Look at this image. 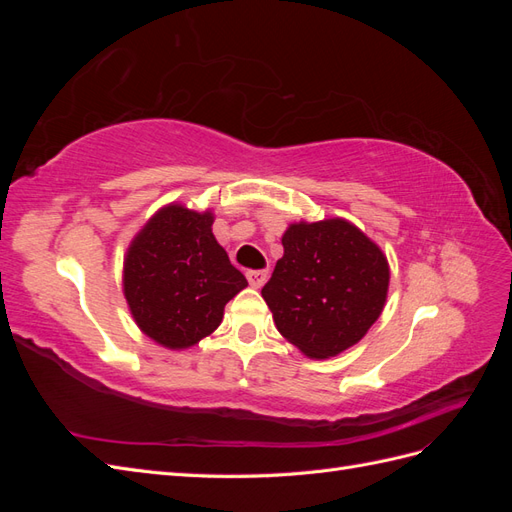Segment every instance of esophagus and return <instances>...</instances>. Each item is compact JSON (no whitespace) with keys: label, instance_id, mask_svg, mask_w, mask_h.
<instances>
[{"label":"esophagus","instance_id":"esophagus-1","mask_svg":"<svg viewBox=\"0 0 512 512\" xmlns=\"http://www.w3.org/2000/svg\"><path fill=\"white\" fill-rule=\"evenodd\" d=\"M267 277H269V271H265V269H258V271H247V282H250V286L252 288H262L265 286V282H267Z\"/></svg>","mask_w":512,"mask_h":512}]
</instances>
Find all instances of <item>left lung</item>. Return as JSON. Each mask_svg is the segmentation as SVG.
<instances>
[{
    "instance_id": "8db88e82",
    "label": "left lung",
    "mask_w": 512,
    "mask_h": 512,
    "mask_svg": "<svg viewBox=\"0 0 512 512\" xmlns=\"http://www.w3.org/2000/svg\"><path fill=\"white\" fill-rule=\"evenodd\" d=\"M284 256L262 288L273 322L309 359H331L359 344L389 294L386 254L344 218L292 222Z\"/></svg>"
}]
</instances>
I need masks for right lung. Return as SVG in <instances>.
Returning a JSON list of instances; mask_svg holds the SVG:
<instances>
[{"label":"right lung","mask_w":512,"mask_h":512,"mask_svg":"<svg viewBox=\"0 0 512 512\" xmlns=\"http://www.w3.org/2000/svg\"><path fill=\"white\" fill-rule=\"evenodd\" d=\"M211 209H158L123 256V297L149 339L188 350L220 327L226 303L247 286L213 235Z\"/></svg>","instance_id":"add662e5"}]
</instances>
